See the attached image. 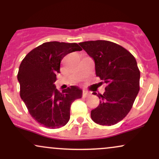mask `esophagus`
Here are the masks:
<instances>
[{"label": "esophagus", "instance_id": "obj_1", "mask_svg": "<svg viewBox=\"0 0 159 159\" xmlns=\"http://www.w3.org/2000/svg\"><path fill=\"white\" fill-rule=\"evenodd\" d=\"M90 96V93H89L88 91L84 90L83 93H82V96H83V97L87 98V97H89Z\"/></svg>", "mask_w": 159, "mask_h": 159}]
</instances>
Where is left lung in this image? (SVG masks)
Instances as JSON below:
<instances>
[{"label":"left lung","mask_w":159,"mask_h":159,"mask_svg":"<svg viewBox=\"0 0 159 159\" xmlns=\"http://www.w3.org/2000/svg\"><path fill=\"white\" fill-rule=\"evenodd\" d=\"M79 45L94 60L96 76L106 84L105 92L97 95L99 105L91 111V118L102 125L116 124L129 114L140 90V70L135 58L121 45L106 40Z\"/></svg>","instance_id":"left-lung-1"}]
</instances>
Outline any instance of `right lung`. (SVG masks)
<instances>
[{"label": "right lung", "instance_id": "right-lung-1", "mask_svg": "<svg viewBox=\"0 0 159 159\" xmlns=\"http://www.w3.org/2000/svg\"><path fill=\"white\" fill-rule=\"evenodd\" d=\"M81 50L77 43L48 42L30 51L20 64V96L30 116L45 128L64 126L70 118L71 105L81 98L82 90L75 86L60 92L54 84L63 58Z\"/></svg>", "mask_w": 159, "mask_h": 159}]
</instances>
